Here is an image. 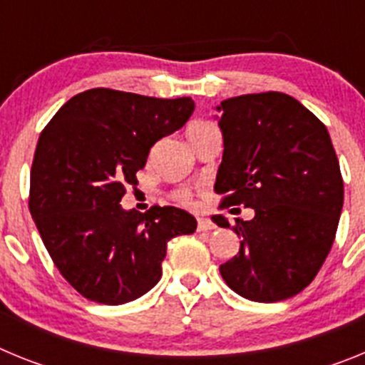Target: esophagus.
<instances>
[{"label":"esophagus","instance_id":"34e87169","mask_svg":"<svg viewBox=\"0 0 365 365\" xmlns=\"http://www.w3.org/2000/svg\"><path fill=\"white\" fill-rule=\"evenodd\" d=\"M215 225L210 221V219L206 217H199L197 219V230L199 232H208V230H214Z\"/></svg>","mask_w":365,"mask_h":365}]
</instances>
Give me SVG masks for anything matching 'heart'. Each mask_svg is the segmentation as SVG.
Listing matches in <instances>:
<instances>
[{
  "instance_id": "1",
  "label": "heart",
  "mask_w": 365,
  "mask_h": 365,
  "mask_svg": "<svg viewBox=\"0 0 365 365\" xmlns=\"http://www.w3.org/2000/svg\"><path fill=\"white\" fill-rule=\"evenodd\" d=\"M202 124H208V122H193V124L188 125V131L193 130V128H199V125H202ZM188 131H186V133H188ZM175 199L180 202V205H186V206L192 205V201H193L192 193H190L188 190H179V192L175 193Z\"/></svg>"
}]
</instances>
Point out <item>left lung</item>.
I'll use <instances>...</instances> for the list:
<instances>
[{"label":"left lung","mask_w":365,"mask_h":365,"mask_svg":"<svg viewBox=\"0 0 365 365\" xmlns=\"http://www.w3.org/2000/svg\"><path fill=\"white\" fill-rule=\"evenodd\" d=\"M225 151L215 179L219 208H254L235 219L241 247L219 267L232 291L272 303L302 292L334 243L344 180L327 128L285 93L222 100ZM234 212V210H230ZM219 227L230 222L215 215Z\"/></svg>","instance_id":"1"}]
</instances>
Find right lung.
<instances>
[{
    "mask_svg": "<svg viewBox=\"0 0 365 365\" xmlns=\"http://www.w3.org/2000/svg\"><path fill=\"white\" fill-rule=\"evenodd\" d=\"M193 102L106 87L66 102L38 138L29 210L74 291L106 305L137 299L163 276L166 245L197 221L173 206L140 214L118 202L157 140L180 130Z\"/></svg>",
    "mask_w": 365,
    "mask_h": 365,
    "instance_id": "right-lung-1",
    "label": "right lung"
}]
</instances>
